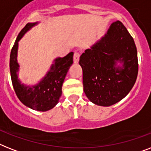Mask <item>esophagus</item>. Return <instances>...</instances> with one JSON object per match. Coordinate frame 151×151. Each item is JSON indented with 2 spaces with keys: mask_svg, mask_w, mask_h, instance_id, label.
Wrapping results in <instances>:
<instances>
[{
  "mask_svg": "<svg viewBox=\"0 0 151 151\" xmlns=\"http://www.w3.org/2000/svg\"><path fill=\"white\" fill-rule=\"evenodd\" d=\"M79 59H80V53L78 52H75L74 54H73V63H78L79 62Z\"/></svg>",
  "mask_w": 151,
  "mask_h": 151,
  "instance_id": "34e87169",
  "label": "esophagus"
}]
</instances>
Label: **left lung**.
Wrapping results in <instances>:
<instances>
[{
    "label": "left lung",
    "mask_w": 151,
    "mask_h": 151,
    "mask_svg": "<svg viewBox=\"0 0 151 151\" xmlns=\"http://www.w3.org/2000/svg\"><path fill=\"white\" fill-rule=\"evenodd\" d=\"M117 60L123 66L115 68ZM84 92L91 102L109 106L122 100L135 85L138 74L136 45L123 23H112L103 38L80 57Z\"/></svg>",
    "instance_id": "1"
}]
</instances>
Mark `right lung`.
<instances>
[{
	"label": "right lung",
	"instance_id": "obj_1",
	"mask_svg": "<svg viewBox=\"0 0 151 151\" xmlns=\"http://www.w3.org/2000/svg\"><path fill=\"white\" fill-rule=\"evenodd\" d=\"M36 23H27L15 40L10 54L11 78L15 94L24 105L33 110L47 111L54 107L59 102L62 95L63 83L73 63V52H70L63 58L55 59L45 78L37 85L30 88L21 84L17 76L19 70V64L17 63L18 41Z\"/></svg>",
	"mask_w": 151,
	"mask_h": 151
}]
</instances>
